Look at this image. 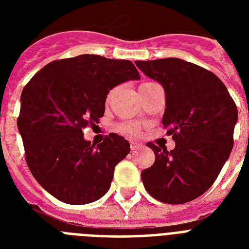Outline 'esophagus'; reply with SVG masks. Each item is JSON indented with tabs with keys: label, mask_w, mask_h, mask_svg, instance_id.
I'll use <instances>...</instances> for the list:
<instances>
[{
	"label": "esophagus",
	"mask_w": 249,
	"mask_h": 249,
	"mask_svg": "<svg viewBox=\"0 0 249 249\" xmlns=\"http://www.w3.org/2000/svg\"><path fill=\"white\" fill-rule=\"evenodd\" d=\"M141 146L140 142H136V141H130V148H132L133 151L136 150V148H138Z\"/></svg>",
	"instance_id": "34e87169"
}]
</instances>
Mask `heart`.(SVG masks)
Listing matches in <instances>:
<instances>
[{"label": "heart", "mask_w": 249, "mask_h": 249, "mask_svg": "<svg viewBox=\"0 0 249 249\" xmlns=\"http://www.w3.org/2000/svg\"><path fill=\"white\" fill-rule=\"evenodd\" d=\"M152 84L154 83H143L140 86V90L144 89V88H147V86L152 85ZM115 94H116V89L111 90V91L108 93V95H107V102L112 101V98ZM121 128H123L124 132L128 133V134H137V133L140 132V125H137V124H124Z\"/></svg>", "instance_id": "heart-1"}]
</instances>
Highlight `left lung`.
I'll use <instances>...</instances> for the list:
<instances>
[{
    "label": "left lung",
    "instance_id": "left-lung-1",
    "mask_svg": "<svg viewBox=\"0 0 249 249\" xmlns=\"http://www.w3.org/2000/svg\"><path fill=\"white\" fill-rule=\"evenodd\" d=\"M144 75L163 85L168 151L148 142L155 163L142 170L146 191L166 204H183L213 185L234 146L238 108L225 84L208 70L178 58L137 60Z\"/></svg>",
    "mask_w": 249,
    "mask_h": 249
}]
</instances>
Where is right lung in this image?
Listing matches in <instances>:
<instances>
[{
  "instance_id": "right-lung-1",
  "label": "right lung",
  "mask_w": 249,
  "mask_h": 249,
  "mask_svg": "<svg viewBox=\"0 0 249 249\" xmlns=\"http://www.w3.org/2000/svg\"><path fill=\"white\" fill-rule=\"evenodd\" d=\"M140 79L130 60L83 54L54 60L29 80L21 91L18 129L27 165L50 195L81 205L108 191L130 144L111 133L95 146L83 130L105 115L109 90Z\"/></svg>"
}]
</instances>
